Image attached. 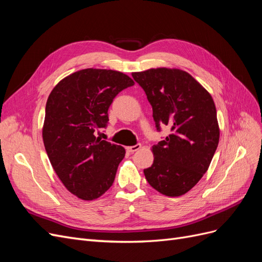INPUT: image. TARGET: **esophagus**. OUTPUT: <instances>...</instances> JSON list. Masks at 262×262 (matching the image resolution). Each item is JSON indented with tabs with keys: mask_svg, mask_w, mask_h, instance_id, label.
Returning a JSON list of instances; mask_svg holds the SVG:
<instances>
[{
	"mask_svg": "<svg viewBox=\"0 0 262 262\" xmlns=\"http://www.w3.org/2000/svg\"><path fill=\"white\" fill-rule=\"evenodd\" d=\"M141 147H142V145L140 143H138V144L133 145V146L126 147V150H128V152H130V153H134V152H137V150H139Z\"/></svg>",
	"mask_w": 262,
	"mask_h": 262,
	"instance_id": "1",
	"label": "esophagus"
}]
</instances>
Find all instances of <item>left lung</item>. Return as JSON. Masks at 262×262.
<instances>
[{"label": "left lung", "mask_w": 262, "mask_h": 262, "mask_svg": "<svg viewBox=\"0 0 262 262\" xmlns=\"http://www.w3.org/2000/svg\"><path fill=\"white\" fill-rule=\"evenodd\" d=\"M132 77L146 94L157 131L164 125L171 131L153 145L154 162L144 169L145 178L162 194H185L207 172L219 144L213 98L199 82L179 69H149L134 72Z\"/></svg>", "instance_id": "8db88e82"}]
</instances>
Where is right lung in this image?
I'll return each mask as SVG.
<instances>
[{"mask_svg": "<svg viewBox=\"0 0 262 262\" xmlns=\"http://www.w3.org/2000/svg\"><path fill=\"white\" fill-rule=\"evenodd\" d=\"M134 85L113 70L85 69L63 78L46 105L42 139L62 184L82 200H95L113 186L125 149L96 138L106 128L117 95Z\"/></svg>", "mask_w": 262, "mask_h": 262, "instance_id": "1", "label": "right lung"}]
</instances>
